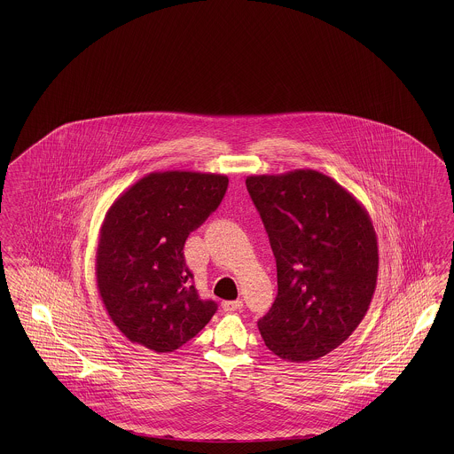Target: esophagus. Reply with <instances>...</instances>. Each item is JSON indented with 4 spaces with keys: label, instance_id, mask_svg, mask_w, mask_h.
<instances>
[{
    "label": "esophagus",
    "instance_id": "34e87169",
    "mask_svg": "<svg viewBox=\"0 0 454 454\" xmlns=\"http://www.w3.org/2000/svg\"><path fill=\"white\" fill-rule=\"evenodd\" d=\"M224 311H239L243 308V301L241 300H234V301H223L221 302Z\"/></svg>",
    "mask_w": 454,
    "mask_h": 454
}]
</instances>
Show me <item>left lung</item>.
<instances>
[{
	"label": "left lung",
	"instance_id": "8db88e82",
	"mask_svg": "<svg viewBox=\"0 0 454 454\" xmlns=\"http://www.w3.org/2000/svg\"><path fill=\"white\" fill-rule=\"evenodd\" d=\"M247 188L278 270V296L258 321L264 344L293 363L325 356L370 308L380 262L372 218L315 169L247 176Z\"/></svg>",
	"mask_w": 454,
	"mask_h": 454
}]
</instances>
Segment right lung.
Masks as SVG:
<instances>
[{
    "label": "right lung",
    "instance_id": "1",
    "mask_svg": "<svg viewBox=\"0 0 454 454\" xmlns=\"http://www.w3.org/2000/svg\"><path fill=\"white\" fill-rule=\"evenodd\" d=\"M226 190L224 175L163 171L139 179L111 205L98 239V291L131 343L171 353L216 313V302L194 288L183 247Z\"/></svg>",
    "mask_w": 454,
    "mask_h": 454
}]
</instances>
